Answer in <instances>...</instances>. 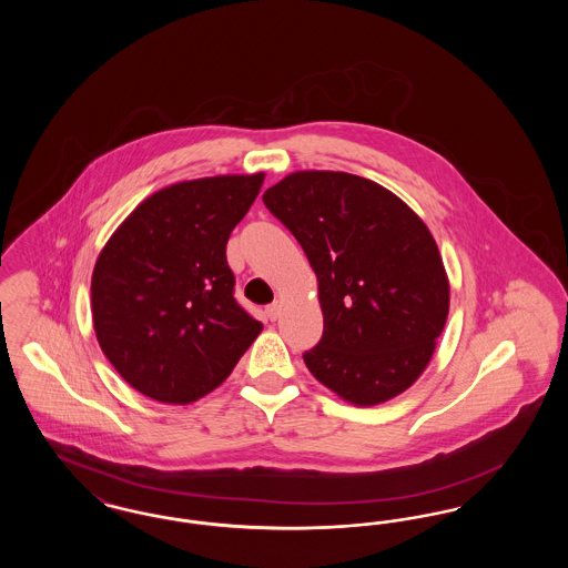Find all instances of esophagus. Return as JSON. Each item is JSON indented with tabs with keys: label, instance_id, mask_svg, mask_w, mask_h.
Returning a JSON list of instances; mask_svg holds the SVG:
<instances>
[{
	"label": "esophagus",
	"instance_id": "34e87169",
	"mask_svg": "<svg viewBox=\"0 0 568 568\" xmlns=\"http://www.w3.org/2000/svg\"><path fill=\"white\" fill-rule=\"evenodd\" d=\"M278 315H281V304H278V302H272V304L266 306V317H268L271 322H276Z\"/></svg>",
	"mask_w": 568,
	"mask_h": 568
}]
</instances>
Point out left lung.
Segmentation results:
<instances>
[{"label":"left lung","instance_id":"left-lung-1","mask_svg":"<svg viewBox=\"0 0 568 568\" xmlns=\"http://www.w3.org/2000/svg\"><path fill=\"white\" fill-rule=\"evenodd\" d=\"M264 204L317 274L324 336L302 355L311 375L352 405L403 394L426 371L449 313L426 223L392 191L347 172H294Z\"/></svg>","mask_w":568,"mask_h":568}]
</instances>
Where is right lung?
<instances>
[{
    "label": "right lung",
    "instance_id": "add662e5",
    "mask_svg": "<svg viewBox=\"0 0 568 568\" xmlns=\"http://www.w3.org/2000/svg\"><path fill=\"white\" fill-rule=\"evenodd\" d=\"M264 174L170 185L102 248L91 276L98 343L140 394L190 405L219 387L262 332L234 297L225 244Z\"/></svg>",
    "mask_w": 568,
    "mask_h": 568
}]
</instances>
